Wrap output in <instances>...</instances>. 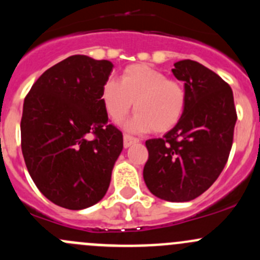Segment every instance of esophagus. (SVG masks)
Listing matches in <instances>:
<instances>
[{
  "label": "esophagus",
  "instance_id": "obj_1",
  "mask_svg": "<svg viewBox=\"0 0 260 260\" xmlns=\"http://www.w3.org/2000/svg\"><path fill=\"white\" fill-rule=\"evenodd\" d=\"M140 142V140L136 137H132V136L129 135H124V137H123V145H124V148H128V147H131L132 145H135V143H138Z\"/></svg>",
  "mask_w": 260,
  "mask_h": 260
}]
</instances>
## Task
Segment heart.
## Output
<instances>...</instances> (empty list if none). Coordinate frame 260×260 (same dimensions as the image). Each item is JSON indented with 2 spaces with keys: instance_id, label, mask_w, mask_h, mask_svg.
I'll return each mask as SVG.
<instances>
[{
  "instance_id": "obj_1",
  "label": "heart",
  "mask_w": 260,
  "mask_h": 260,
  "mask_svg": "<svg viewBox=\"0 0 260 260\" xmlns=\"http://www.w3.org/2000/svg\"><path fill=\"white\" fill-rule=\"evenodd\" d=\"M102 99L113 122L124 119L135 103L137 113L125 124L131 132H169L181 120L187 103L185 86L179 80L167 79L165 73L146 64L125 68L120 81L107 80Z\"/></svg>"
}]
</instances>
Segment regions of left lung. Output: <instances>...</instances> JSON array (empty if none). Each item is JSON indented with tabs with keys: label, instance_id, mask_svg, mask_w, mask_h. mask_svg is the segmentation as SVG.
Segmentation results:
<instances>
[{
	"label": "left lung",
	"instance_id": "1",
	"mask_svg": "<svg viewBox=\"0 0 260 260\" xmlns=\"http://www.w3.org/2000/svg\"><path fill=\"white\" fill-rule=\"evenodd\" d=\"M174 67L176 79L185 83V113L164 137L146 141L143 179L157 198L185 203L205 192L224 170L237 111L232 88L212 70L193 60Z\"/></svg>",
	"mask_w": 260,
	"mask_h": 260
}]
</instances>
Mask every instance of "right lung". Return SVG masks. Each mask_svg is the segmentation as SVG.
I'll return each instance as SVG.
<instances>
[{
    "mask_svg": "<svg viewBox=\"0 0 260 260\" xmlns=\"http://www.w3.org/2000/svg\"><path fill=\"white\" fill-rule=\"evenodd\" d=\"M113 64L73 55L46 70L23 102L21 148L35 185L51 203L81 210L106 195L123 149L102 89Z\"/></svg>",
    "mask_w": 260,
    "mask_h": 260,
    "instance_id": "obj_1",
    "label": "right lung"
}]
</instances>
